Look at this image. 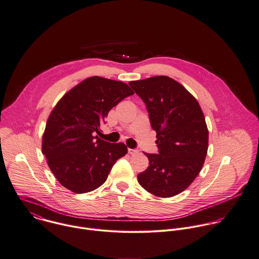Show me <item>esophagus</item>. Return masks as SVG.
Listing matches in <instances>:
<instances>
[{"label":"esophagus","mask_w":259,"mask_h":259,"mask_svg":"<svg viewBox=\"0 0 259 259\" xmlns=\"http://www.w3.org/2000/svg\"><path fill=\"white\" fill-rule=\"evenodd\" d=\"M128 153H129V154H131V155H133V154H136V153H138V150L129 148V149H128Z\"/></svg>","instance_id":"esophagus-1"}]
</instances>
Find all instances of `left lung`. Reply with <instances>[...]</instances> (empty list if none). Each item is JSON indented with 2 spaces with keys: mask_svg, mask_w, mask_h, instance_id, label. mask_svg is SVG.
<instances>
[{
  "mask_svg": "<svg viewBox=\"0 0 259 259\" xmlns=\"http://www.w3.org/2000/svg\"><path fill=\"white\" fill-rule=\"evenodd\" d=\"M144 102L156 131L158 153L137 179L150 194L169 198L184 192L200 174L208 151L209 132L198 101L180 82L165 76L130 81Z\"/></svg>",
  "mask_w": 259,
  "mask_h": 259,
  "instance_id": "obj_1",
  "label": "left lung"
}]
</instances>
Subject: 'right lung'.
I'll use <instances>...</instances> for the list:
<instances>
[{
	"label": "right lung",
	"instance_id": "obj_1",
	"mask_svg": "<svg viewBox=\"0 0 259 259\" xmlns=\"http://www.w3.org/2000/svg\"><path fill=\"white\" fill-rule=\"evenodd\" d=\"M133 94L122 81L92 76L56 104L42 137V153L64 188L76 194L98 189L127 153L124 143H110L95 134L101 133L109 111Z\"/></svg>",
	"mask_w": 259,
	"mask_h": 259
}]
</instances>
